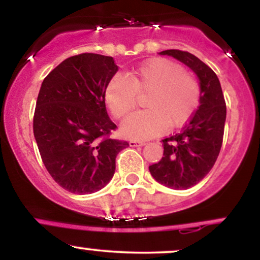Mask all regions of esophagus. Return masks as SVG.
<instances>
[{
    "label": "esophagus",
    "mask_w": 260,
    "mask_h": 260,
    "mask_svg": "<svg viewBox=\"0 0 260 260\" xmlns=\"http://www.w3.org/2000/svg\"><path fill=\"white\" fill-rule=\"evenodd\" d=\"M129 145L131 147H142V145H144V142L143 140H131Z\"/></svg>",
    "instance_id": "obj_1"
}]
</instances>
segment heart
<instances>
[{
  "instance_id": "b5f03b06",
  "label": "heart",
  "mask_w": 260,
  "mask_h": 260,
  "mask_svg": "<svg viewBox=\"0 0 260 260\" xmlns=\"http://www.w3.org/2000/svg\"><path fill=\"white\" fill-rule=\"evenodd\" d=\"M145 94L148 110L129 116L122 124V132L129 138H151L168 126L187 122L199 105L201 85L175 62L154 58L126 77H113L106 86L105 101L113 117L121 120L136 109L138 95Z\"/></svg>"
}]
</instances>
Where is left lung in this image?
Listing matches in <instances>:
<instances>
[{
	"mask_svg": "<svg viewBox=\"0 0 260 260\" xmlns=\"http://www.w3.org/2000/svg\"><path fill=\"white\" fill-rule=\"evenodd\" d=\"M160 55L172 56L187 64L198 76L201 84L198 109L181 132L162 139L164 156L149 166L159 183L172 189H187L209 174L219 156L226 103L215 72L198 57L181 50H166Z\"/></svg>",
	"mask_w": 260,
	"mask_h": 260,
	"instance_id": "8db88e82",
	"label": "left lung"
}]
</instances>
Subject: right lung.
<instances>
[{"instance_id":"add662e5","label":"right lung","mask_w":260,"mask_h":260,"mask_svg":"<svg viewBox=\"0 0 260 260\" xmlns=\"http://www.w3.org/2000/svg\"><path fill=\"white\" fill-rule=\"evenodd\" d=\"M118 67L110 56L80 53L47 74L39 91L32 129L51 177L74 194H90L109 183L116 156L129 143L112 139L116 126L105 90Z\"/></svg>"}]
</instances>
